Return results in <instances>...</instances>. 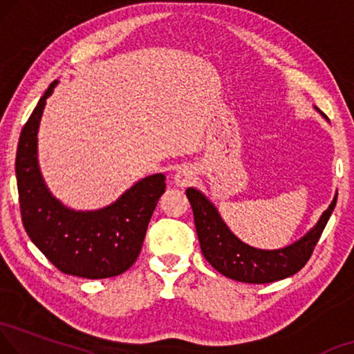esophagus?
Returning a JSON list of instances; mask_svg holds the SVG:
<instances>
[{"instance_id": "esophagus-1", "label": "esophagus", "mask_w": 354, "mask_h": 354, "mask_svg": "<svg viewBox=\"0 0 354 354\" xmlns=\"http://www.w3.org/2000/svg\"><path fill=\"white\" fill-rule=\"evenodd\" d=\"M196 182V172L193 171V167L189 166H185L180 167L176 172V176H174V183L177 185V187H189V185H193Z\"/></svg>"}]
</instances>
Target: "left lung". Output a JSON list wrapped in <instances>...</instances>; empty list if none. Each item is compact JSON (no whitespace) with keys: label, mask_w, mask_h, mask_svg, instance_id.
I'll return each mask as SVG.
<instances>
[{"label":"left lung","mask_w":354,"mask_h":354,"mask_svg":"<svg viewBox=\"0 0 354 354\" xmlns=\"http://www.w3.org/2000/svg\"><path fill=\"white\" fill-rule=\"evenodd\" d=\"M315 109L319 112L318 107ZM187 196L193 207L201 250L212 268L227 279L258 285L283 280L307 264L337 204L335 193L333 203L323 212L317 225L295 243L277 250H261L250 247L232 234L215 205L199 189L188 188Z\"/></svg>","instance_id":"obj_1"}]
</instances>
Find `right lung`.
Listing matches in <instances>:
<instances>
[{
    "label": "right lung",
    "instance_id": "right-lung-1",
    "mask_svg": "<svg viewBox=\"0 0 354 354\" xmlns=\"http://www.w3.org/2000/svg\"><path fill=\"white\" fill-rule=\"evenodd\" d=\"M52 82L20 133L17 176L21 221L31 242L63 274L109 279L128 270L142 248L153 210L166 192L165 174L140 178L115 203L97 210H74L50 193L37 161V131Z\"/></svg>",
    "mask_w": 354,
    "mask_h": 354
}]
</instances>
